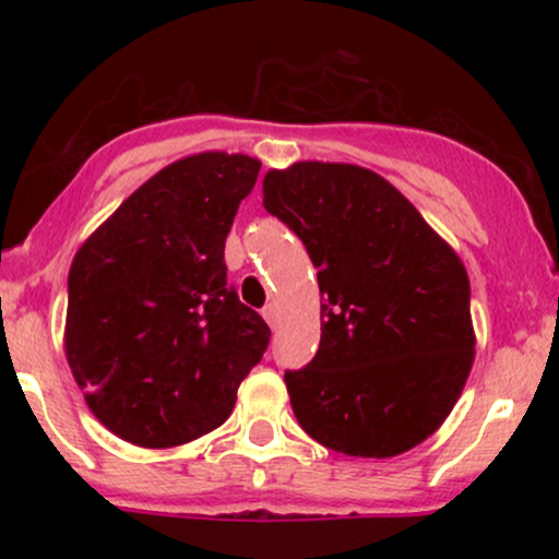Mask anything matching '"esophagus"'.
I'll return each instance as SVG.
<instances>
[{"label":"esophagus","instance_id":"obj_1","mask_svg":"<svg viewBox=\"0 0 559 559\" xmlns=\"http://www.w3.org/2000/svg\"><path fill=\"white\" fill-rule=\"evenodd\" d=\"M262 318L267 320V325H271V329H275V325H278V307L267 305L265 310H262Z\"/></svg>","mask_w":559,"mask_h":559}]
</instances>
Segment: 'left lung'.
Returning <instances> with one entry per match:
<instances>
[{
    "mask_svg": "<svg viewBox=\"0 0 559 559\" xmlns=\"http://www.w3.org/2000/svg\"><path fill=\"white\" fill-rule=\"evenodd\" d=\"M262 204L318 267L320 346L284 376L299 426L349 457L418 447L452 413L476 357L460 254L360 165L267 170Z\"/></svg>",
    "mask_w": 559,
    "mask_h": 559,
    "instance_id": "left-lung-1",
    "label": "left lung"
}]
</instances>
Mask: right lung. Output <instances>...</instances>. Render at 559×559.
I'll use <instances>...</instances> for the list:
<instances>
[{
    "instance_id": "obj_1",
    "label": "right lung",
    "mask_w": 559,
    "mask_h": 559,
    "mask_svg": "<svg viewBox=\"0 0 559 559\" xmlns=\"http://www.w3.org/2000/svg\"><path fill=\"white\" fill-rule=\"evenodd\" d=\"M260 159L199 152L141 183L81 243L66 357L118 439L181 447L223 426L271 329L228 286L226 236Z\"/></svg>"
}]
</instances>
